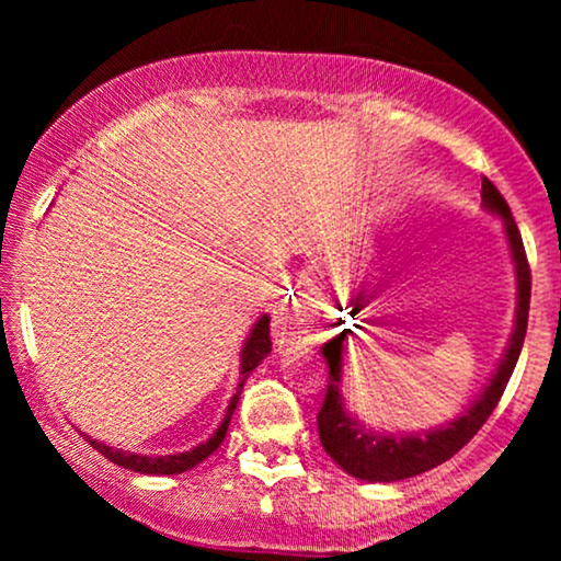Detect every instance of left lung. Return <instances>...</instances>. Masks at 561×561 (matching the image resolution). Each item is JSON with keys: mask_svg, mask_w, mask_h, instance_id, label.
Returning a JSON list of instances; mask_svg holds the SVG:
<instances>
[{"mask_svg": "<svg viewBox=\"0 0 561 561\" xmlns=\"http://www.w3.org/2000/svg\"><path fill=\"white\" fill-rule=\"evenodd\" d=\"M482 208L488 214L501 218L504 227L506 248L512 255L514 282H517V308H514V330L508 334V343L501 353L495 371L488 379L480 396L469 403V409L456 420L437 424L433 430H420V433H388V430H375L364 424L356 414L347 411L343 398V369L347 337H353L351 330H345L330 343L321 345L327 366H330V385H327L324 405H321L317 424L321 446L327 454L337 461L340 469H345L353 478L366 482H398L405 478L430 472V469L448 461L450 456L459 454L461 448L478 435V430L493 414L495 403L504 396L508 377L517 366L519 351H523L525 332H527V311H530V266H527L523 237H519L517 224H514L512 210L501 192L482 179Z\"/></svg>", "mask_w": 561, "mask_h": 561, "instance_id": "8db88e82", "label": "left lung"}]
</instances>
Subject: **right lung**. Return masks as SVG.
Listing matches in <instances>:
<instances>
[{
  "mask_svg": "<svg viewBox=\"0 0 561 561\" xmlns=\"http://www.w3.org/2000/svg\"><path fill=\"white\" fill-rule=\"evenodd\" d=\"M268 353H272V337H268V313H263V317L253 324V330H250L248 340L242 343L240 382H237L234 396H231V401L227 405V414H224V420L216 427V433L210 435L205 443H199V446L190 448V450H182V454L147 456V454H131V450H121V448L105 446V443L94 440V437L87 435L89 446H92L94 450H100V454L105 456V459H111L113 465L131 469V472H139V474H182V472H186V469L203 465V461L208 459V456L214 454L218 446H221L224 437H227V427L231 422V414H234V409H237V401H240L244 379L253 375L255 366H259L263 358L268 356Z\"/></svg>",
  "mask_w": 561,
  "mask_h": 561,
  "instance_id": "right-lung-1",
  "label": "right lung"
}]
</instances>
